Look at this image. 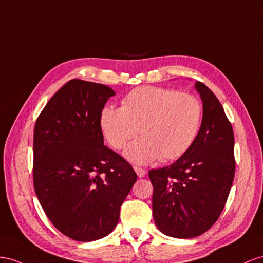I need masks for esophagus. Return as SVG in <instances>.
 <instances>
[{"label":"esophagus","mask_w":263,"mask_h":263,"mask_svg":"<svg viewBox=\"0 0 263 263\" xmlns=\"http://www.w3.org/2000/svg\"><path fill=\"white\" fill-rule=\"evenodd\" d=\"M134 171H136V173L138 174L139 177H144L146 174V171L144 168L139 167V166H134Z\"/></svg>","instance_id":"34e87169"}]
</instances>
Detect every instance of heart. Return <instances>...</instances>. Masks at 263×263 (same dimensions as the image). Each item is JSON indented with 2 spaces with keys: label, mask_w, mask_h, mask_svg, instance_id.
Wrapping results in <instances>:
<instances>
[{
  "label": "heart",
  "mask_w": 263,
  "mask_h": 263,
  "mask_svg": "<svg viewBox=\"0 0 263 263\" xmlns=\"http://www.w3.org/2000/svg\"><path fill=\"white\" fill-rule=\"evenodd\" d=\"M202 122V104L194 95L174 89L140 87L127 93L121 108L107 107L100 125L109 144L125 149L130 161L146 164L156 159L174 161L194 144Z\"/></svg>",
  "instance_id": "b5f03b06"
}]
</instances>
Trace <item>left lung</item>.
Segmentation results:
<instances>
[{"instance_id":"1","label":"left lung","mask_w":263,"mask_h":263,"mask_svg":"<svg viewBox=\"0 0 263 263\" xmlns=\"http://www.w3.org/2000/svg\"><path fill=\"white\" fill-rule=\"evenodd\" d=\"M202 101V122L192 147L162 168L151 170L152 208L157 228L174 238L204 234L219 218L235 176L231 123L214 92L195 82Z\"/></svg>"}]
</instances>
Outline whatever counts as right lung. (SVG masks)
<instances>
[{
    "label": "right lung",
    "instance_id": "obj_1",
    "mask_svg": "<svg viewBox=\"0 0 263 263\" xmlns=\"http://www.w3.org/2000/svg\"><path fill=\"white\" fill-rule=\"evenodd\" d=\"M116 92L72 79L51 97L34 129L36 196L54 226L77 241L109 235L138 175L103 145L100 117Z\"/></svg>",
    "mask_w": 263,
    "mask_h": 263
}]
</instances>
